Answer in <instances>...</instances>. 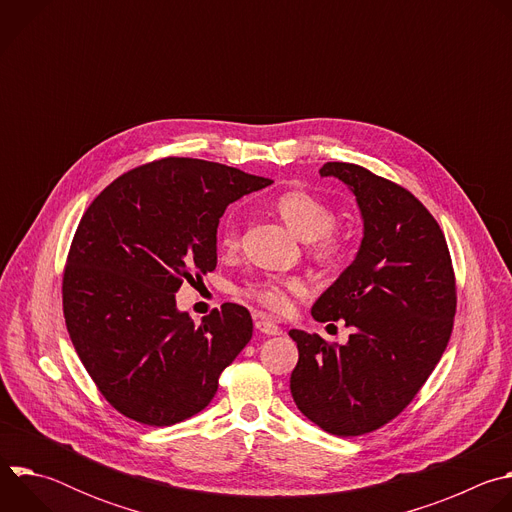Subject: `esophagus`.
Instances as JSON below:
<instances>
[{
    "label": "esophagus",
    "instance_id": "34e87169",
    "mask_svg": "<svg viewBox=\"0 0 512 512\" xmlns=\"http://www.w3.org/2000/svg\"><path fill=\"white\" fill-rule=\"evenodd\" d=\"M255 328L259 330V332H263V334H267V336H275V334H279L281 330H279V326L277 324H273L271 320H267V318H257L255 320Z\"/></svg>",
    "mask_w": 512,
    "mask_h": 512
}]
</instances>
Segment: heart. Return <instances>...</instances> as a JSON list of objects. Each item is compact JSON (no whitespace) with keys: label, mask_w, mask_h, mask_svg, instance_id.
<instances>
[{"label":"heart","mask_w":512,"mask_h":512,"mask_svg":"<svg viewBox=\"0 0 512 512\" xmlns=\"http://www.w3.org/2000/svg\"><path fill=\"white\" fill-rule=\"evenodd\" d=\"M275 210L291 231L302 241L310 243V251L316 261L336 265L344 257V241L332 233L336 214L328 202L304 190H291L275 200ZM221 245L225 249H237L239 245L237 223L231 216L221 227ZM300 291L302 283L298 279L261 277L247 281L239 294L271 312L281 314L289 310L291 296L300 294Z\"/></svg>","instance_id":"heart-1"}]
</instances>
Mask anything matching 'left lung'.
I'll return each instance as SVG.
<instances>
[{"mask_svg": "<svg viewBox=\"0 0 512 512\" xmlns=\"http://www.w3.org/2000/svg\"><path fill=\"white\" fill-rule=\"evenodd\" d=\"M320 176L354 194L362 241L312 316L344 320L352 334L328 344L289 330L300 352L289 389L310 421L348 437L397 417L440 362L454 326L456 277L440 225L409 190L344 162L324 164Z\"/></svg>", "mask_w": 512, "mask_h": 512, "instance_id": "1", "label": "left lung"}]
</instances>
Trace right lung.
I'll list each match as a JSON object with an SVG mask.
<instances>
[{
    "label": "right lung",
    "instance_id": "obj_1",
    "mask_svg": "<svg viewBox=\"0 0 512 512\" xmlns=\"http://www.w3.org/2000/svg\"><path fill=\"white\" fill-rule=\"evenodd\" d=\"M269 184L166 158L119 176L83 214L62 277L64 320L87 373L125 417L162 427L196 415L251 340L247 308L223 304L194 324L176 291L216 267L227 206Z\"/></svg>",
    "mask_w": 512,
    "mask_h": 512
}]
</instances>
